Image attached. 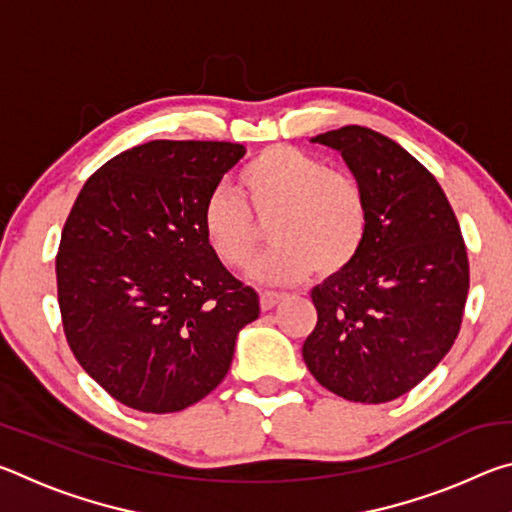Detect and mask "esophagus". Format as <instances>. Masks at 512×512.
<instances>
[{"mask_svg": "<svg viewBox=\"0 0 512 512\" xmlns=\"http://www.w3.org/2000/svg\"><path fill=\"white\" fill-rule=\"evenodd\" d=\"M280 300H282V293H275V291H264V293H259V307H262L264 311L273 309Z\"/></svg>", "mask_w": 512, "mask_h": 512, "instance_id": "34e87169", "label": "esophagus"}]
</instances>
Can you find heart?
Listing matches in <instances>:
<instances>
[{"label": "heart", "instance_id": "heart-1", "mask_svg": "<svg viewBox=\"0 0 512 512\" xmlns=\"http://www.w3.org/2000/svg\"><path fill=\"white\" fill-rule=\"evenodd\" d=\"M239 198L214 192L203 207V232L228 268H248L271 223L275 248L257 264L262 282L329 277L348 268L368 235V201L357 178L329 169L316 155L271 146L239 173Z\"/></svg>", "mask_w": 512, "mask_h": 512}]
</instances>
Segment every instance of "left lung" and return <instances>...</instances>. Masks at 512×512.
I'll return each instance as SVG.
<instances>
[{
  "mask_svg": "<svg viewBox=\"0 0 512 512\" xmlns=\"http://www.w3.org/2000/svg\"><path fill=\"white\" fill-rule=\"evenodd\" d=\"M311 142L341 151L368 201L357 259L311 291V375L350 402L409 393L452 348L470 289L461 225L427 167L391 137L343 126Z\"/></svg>",
  "mask_w": 512,
  "mask_h": 512,
  "instance_id": "obj_1",
  "label": "left lung"
}]
</instances>
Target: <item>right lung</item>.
<instances>
[{
    "label": "right lung",
    "mask_w": 512,
    "mask_h": 512,
    "mask_svg": "<svg viewBox=\"0 0 512 512\" xmlns=\"http://www.w3.org/2000/svg\"><path fill=\"white\" fill-rule=\"evenodd\" d=\"M235 142L155 140L85 180L56 255L58 307L76 361L117 402L173 413L228 375L253 287L212 253L205 201L244 158Z\"/></svg>",
    "instance_id": "right-lung-1"
}]
</instances>
